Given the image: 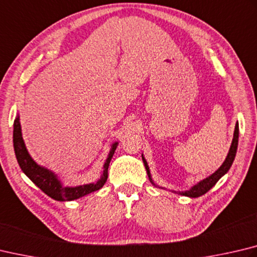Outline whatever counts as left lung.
Returning <instances> with one entry per match:
<instances>
[{"mask_svg":"<svg viewBox=\"0 0 257 257\" xmlns=\"http://www.w3.org/2000/svg\"><path fill=\"white\" fill-rule=\"evenodd\" d=\"M238 136H239V128H238V122L236 123L235 125V132H234V138H232V142L230 145V148H229V152H228V155L226 157L225 162L222 163V165L219 167V169L212 173L211 175H209L206 179L201 180L200 182H198L197 184H194L192 188L186 190V191H179V192H176L174 191L175 193L177 194H181V195H184V197H189V198H198V197H201L204 193H207L208 191L214 186V184L217 183V182L221 179V177L225 175L228 171H229L230 166L232 164V162L235 160V156H236V153H237V146H238ZM142 158H143V162H144V165H145V169L147 171V175H148V179L151 181V183L155 186H158L155 182L153 181L152 179V175H151V171H149V166L147 164L146 160H145L144 155L142 154ZM160 188V186H158Z\"/></svg>","mask_w":257,"mask_h":257,"instance_id":"left-lung-1","label":"left lung"}]
</instances>
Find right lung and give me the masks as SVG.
<instances>
[{
  "label": "right lung",
  "instance_id": "right-lung-1",
  "mask_svg": "<svg viewBox=\"0 0 257 257\" xmlns=\"http://www.w3.org/2000/svg\"><path fill=\"white\" fill-rule=\"evenodd\" d=\"M118 142H115L111 145V149L103 165L101 177L95 183L82 184L77 186H64L62 181L59 180V177L53 171L37 164L32 160L30 154L28 153L25 141L22 138L20 116H19V114L15 120V124H13V147H15L19 166L21 167L23 173L29 177L43 192H45L51 199L57 200V201H73V200L82 198L84 195L100 190L104 185L106 179H108L109 164L116 147H118Z\"/></svg>",
  "mask_w": 257,
  "mask_h": 257
}]
</instances>
